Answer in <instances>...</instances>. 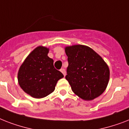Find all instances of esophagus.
Listing matches in <instances>:
<instances>
[{
	"mask_svg": "<svg viewBox=\"0 0 129 129\" xmlns=\"http://www.w3.org/2000/svg\"><path fill=\"white\" fill-rule=\"evenodd\" d=\"M60 72H61L63 74V75H64V76H66V70H65V69H63V68H62V69H61L60 70Z\"/></svg>",
	"mask_w": 129,
	"mask_h": 129,
	"instance_id": "obj_1",
	"label": "esophagus"
}]
</instances>
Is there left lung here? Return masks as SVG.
Here are the masks:
<instances>
[{
	"instance_id": "8db88e82",
	"label": "left lung",
	"mask_w": 129,
	"mask_h": 129,
	"mask_svg": "<svg viewBox=\"0 0 129 129\" xmlns=\"http://www.w3.org/2000/svg\"><path fill=\"white\" fill-rule=\"evenodd\" d=\"M65 51L68 61L66 79L73 92L85 101L101 95L107 88L110 75L102 57L83 45L67 46Z\"/></svg>"
}]
</instances>
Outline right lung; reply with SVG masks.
<instances>
[{
  "label": "right lung",
  "instance_id": "obj_1",
  "mask_svg": "<svg viewBox=\"0 0 129 129\" xmlns=\"http://www.w3.org/2000/svg\"><path fill=\"white\" fill-rule=\"evenodd\" d=\"M49 49L35 48L20 67L18 81L23 91L31 97L40 99L52 93L57 81L63 77L55 69L54 60L48 56Z\"/></svg>",
  "mask_w": 129,
  "mask_h": 129
}]
</instances>
